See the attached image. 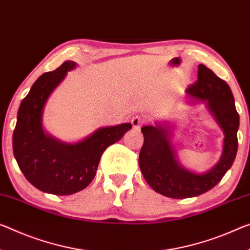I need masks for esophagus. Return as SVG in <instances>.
Masks as SVG:
<instances>
[{"label": "esophagus", "mask_w": 250, "mask_h": 250, "mask_svg": "<svg viewBox=\"0 0 250 250\" xmlns=\"http://www.w3.org/2000/svg\"><path fill=\"white\" fill-rule=\"evenodd\" d=\"M144 123H145V118L141 117V116H135L132 118V125H133V127L136 129H140Z\"/></svg>", "instance_id": "1"}]
</instances>
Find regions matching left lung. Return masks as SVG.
Masks as SVG:
<instances>
[{"mask_svg": "<svg viewBox=\"0 0 250 250\" xmlns=\"http://www.w3.org/2000/svg\"><path fill=\"white\" fill-rule=\"evenodd\" d=\"M187 94L191 102L198 99L207 103L225 133L224 149L220 161L210 171L191 173L176 162L167 127L143 126L144 143L138 156L142 173L153 190L173 199L197 197L212 189L231 167L238 149L239 114L228 83L205 64H199L198 80L188 88Z\"/></svg>", "mask_w": 250, "mask_h": 250, "instance_id": "8db88e82", "label": "left lung"}]
</instances>
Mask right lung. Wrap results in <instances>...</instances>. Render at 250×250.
Returning a JSON list of instances; mask_svg holds the SVG:
<instances>
[{
	"instance_id": "add662e5",
	"label": "right lung",
	"mask_w": 250,
	"mask_h": 250,
	"mask_svg": "<svg viewBox=\"0 0 250 250\" xmlns=\"http://www.w3.org/2000/svg\"><path fill=\"white\" fill-rule=\"evenodd\" d=\"M75 67L74 61H64L36 80L21 103L13 132V153L22 173L37 189L57 195L76 193L89 186L104 151L132 128L130 123L99 128L76 144L61 143L44 134L41 124L44 104Z\"/></svg>"
}]
</instances>
